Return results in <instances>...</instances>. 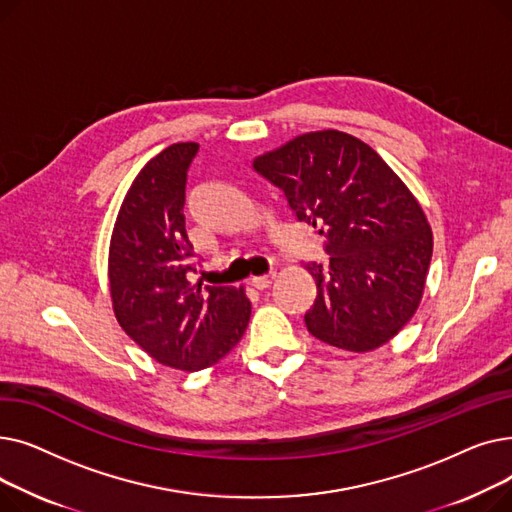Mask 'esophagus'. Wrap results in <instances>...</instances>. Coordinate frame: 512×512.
Returning <instances> with one entry per match:
<instances>
[{
    "label": "esophagus",
    "instance_id": "esophagus-1",
    "mask_svg": "<svg viewBox=\"0 0 512 512\" xmlns=\"http://www.w3.org/2000/svg\"><path fill=\"white\" fill-rule=\"evenodd\" d=\"M274 278H276V274H274V272H270L267 276H255V278H251V286H255L257 290L270 288V284L274 282Z\"/></svg>",
    "mask_w": 512,
    "mask_h": 512
}]
</instances>
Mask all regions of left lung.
I'll use <instances>...</instances> for the list:
<instances>
[{"label": "left lung", "instance_id": "8db88e82", "mask_svg": "<svg viewBox=\"0 0 512 512\" xmlns=\"http://www.w3.org/2000/svg\"><path fill=\"white\" fill-rule=\"evenodd\" d=\"M253 168L326 236L328 267L305 265L317 286L309 334L351 353L392 340L419 309L434 251L411 188L367 143L334 128L299 134Z\"/></svg>", "mask_w": 512, "mask_h": 512}]
</instances>
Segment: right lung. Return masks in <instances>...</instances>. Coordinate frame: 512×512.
<instances>
[{
    "instance_id": "right-lung-1",
    "label": "right lung",
    "mask_w": 512,
    "mask_h": 512,
    "mask_svg": "<svg viewBox=\"0 0 512 512\" xmlns=\"http://www.w3.org/2000/svg\"><path fill=\"white\" fill-rule=\"evenodd\" d=\"M199 143H174L141 168L124 195L107 253L120 328L161 365L199 371L224 359L251 319L245 286H205L184 228L186 170Z\"/></svg>"
}]
</instances>
